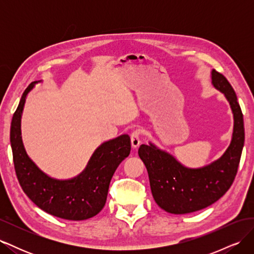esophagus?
<instances>
[{
	"mask_svg": "<svg viewBox=\"0 0 254 254\" xmlns=\"http://www.w3.org/2000/svg\"><path fill=\"white\" fill-rule=\"evenodd\" d=\"M130 141H131V146L133 149H136L141 144L140 140V130H134V131L130 135Z\"/></svg>",
	"mask_w": 254,
	"mask_h": 254,
	"instance_id": "esophagus-1",
	"label": "esophagus"
}]
</instances>
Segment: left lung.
Wrapping results in <instances>:
<instances>
[{"label": "left lung", "instance_id": "obj_1", "mask_svg": "<svg viewBox=\"0 0 254 254\" xmlns=\"http://www.w3.org/2000/svg\"><path fill=\"white\" fill-rule=\"evenodd\" d=\"M211 82L225 95L234 121L231 142L219 159L202 167L190 168L151 142L141 145L137 151L147 168L152 197L168 213H193L216 202L232 186L237 173L245 143L243 113L224 75L212 70Z\"/></svg>", "mask_w": 254, "mask_h": 254}]
</instances>
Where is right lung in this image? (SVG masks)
Here are the masks:
<instances>
[{
	"label": "right lung",
	"instance_id": "add662e5",
	"mask_svg": "<svg viewBox=\"0 0 254 254\" xmlns=\"http://www.w3.org/2000/svg\"><path fill=\"white\" fill-rule=\"evenodd\" d=\"M41 81L26 88L11 121L10 144L18 180L30 200L44 212L67 220L89 219L103 210L112 176L130 153V137L122 134L99 145L86 168L74 178L56 179L45 174L27 155L21 133L26 97Z\"/></svg>",
	"mask_w": 254,
	"mask_h": 254
}]
</instances>
